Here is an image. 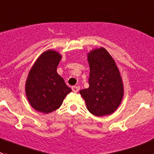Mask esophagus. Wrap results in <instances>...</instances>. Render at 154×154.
Segmentation results:
<instances>
[{
    "label": "esophagus",
    "instance_id": "1",
    "mask_svg": "<svg viewBox=\"0 0 154 154\" xmlns=\"http://www.w3.org/2000/svg\"><path fill=\"white\" fill-rule=\"evenodd\" d=\"M71 89L74 92H77V91L80 90V87H78V86H73V87H71Z\"/></svg>",
    "mask_w": 154,
    "mask_h": 154
}]
</instances>
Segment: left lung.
Masks as SVG:
<instances>
[{"mask_svg":"<svg viewBox=\"0 0 154 154\" xmlns=\"http://www.w3.org/2000/svg\"><path fill=\"white\" fill-rule=\"evenodd\" d=\"M89 87L80 91L87 110L101 117L116 110L124 96V87L115 61L104 48L88 54Z\"/></svg>","mask_w":154,"mask_h":154,"instance_id":"left-lung-1","label":"left lung"}]
</instances>
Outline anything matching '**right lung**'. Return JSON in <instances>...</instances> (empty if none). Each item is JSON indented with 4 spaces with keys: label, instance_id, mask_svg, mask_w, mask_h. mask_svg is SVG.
<instances>
[{
    "label": "right lung",
    "instance_id": "obj_1",
    "mask_svg": "<svg viewBox=\"0 0 154 154\" xmlns=\"http://www.w3.org/2000/svg\"><path fill=\"white\" fill-rule=\"evenodd\" d=\"M60 59L61 56L56 51H45L29 72L26 81V94L29 103L37 111L44 113L54 111L72 91L57 73Z\"/></svg>",
    "mask_w": 154,
    "mask_h": 154
}]
</instances>
